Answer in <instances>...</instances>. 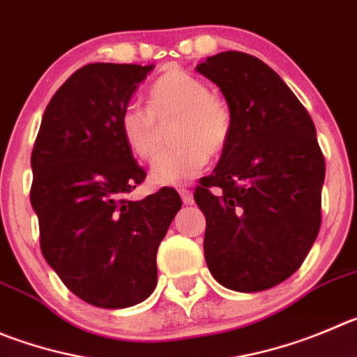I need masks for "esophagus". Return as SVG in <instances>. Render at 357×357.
Wrapping results in <instances>:
<instances>
[{"instance_id": "esophagus-1", "label": "esophagus", "mask_w": 357, "mask_h": 357, "mask_svg": "<svg viewBox=\"0 0 357 357\" xmlns=\"http://www.w3.org/2000/svg\"><path fill=\"white\" fill-rule=\"evenodd\" d=\"M179 195H181V199H183V202H185V204H192V202H194V194H192L190 190L181 188V190H179Z\"/></svg>"}]
</instances>
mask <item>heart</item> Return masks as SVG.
I'll return each mask as SVG.
<instances>
[{
  "label": "heart",
  "mask_w": 357,
  "mask_h": 357,
  "mask_svg": "<svg viewBox=\"0 0 357 357\" xmlns=\"http://www.w3.org/2000/svg\"><path fill=\"white\" fill-rule=\"evenodd\" d=\"M178 118L172 126L171 151L156 156L149 179L158 186H181L195 178L209 155L225 149L232 132L227 102L213 95L194 73L169 68L151 84L148 111L128 103L119 114V132L126 148L141 160H151L158 149V125Z\"/></svg>",
  "instance_id": "1"
}]
</instances>
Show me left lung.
<instances>
[{
  "label": "left lung",
  "mask_w": 357,
  "mask_h": 357,
  "mask_svg": "<svg viewBox=\"0 0 357 357\" xmlns=\"http://www.w3.org/2000/svg\"><path fill=\"white\" fill-rule=\"evenodd\" d=\"M195 70L232 112L231 139L194 194L206 216V262L231 291H266L298 271L321 229L326 163L314 121L255 56L225 51Z\"/></svg>",
  "instance_id": "8db88e82"
}]
</instances>
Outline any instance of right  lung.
Masks as SVG:
<instances>
[{"label": "right lung", "mask_w": 357, "mask_h": 357, "mask_svg": "<svg viewBox=\"0 0 357 357\" xmlns=\"http://www.w3.org/2000/svg\"><path fill=\"white\" fill-rule=\"evenodd\" d=\"M155 65L91 63L66 79L43 112L31 153L40 248L63 284L98 308H126L156 287V252L181 199L128 194L146 172L119 114Z\"/></svg>", "instance_id": "right-lung-1"}]
</instances>
